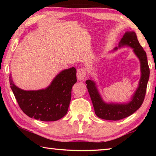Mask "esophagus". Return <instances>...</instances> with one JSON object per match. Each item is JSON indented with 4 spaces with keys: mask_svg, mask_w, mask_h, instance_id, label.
I'll return each mask as SVG.
<instances>
[{
    "mask_svg": "<svg viewBox=\"0 0 156 156\" xmlns=\"http://www.w3.org/2000/svg\"><path fill=\"white\" fill-rule=\"evenodd\" d=\"M86 76V69L84 67L79 68L77 71V78L79 80H83Z\"/></svg>",
    "mask_w": 156,
    "mask_h": 156,
    "instance_id": "esophagus-1",
    "label": "esophagus"
}]
</instances>
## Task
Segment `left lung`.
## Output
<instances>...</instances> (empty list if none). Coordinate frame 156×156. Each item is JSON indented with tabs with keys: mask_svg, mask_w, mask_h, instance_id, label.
I'll list each match as a JSON object with an SVG mask.
<instances>
[{
	"mask_svg": "<svg viewBox=\"0 0 156 156\" xmlns=\"http://www.w3.org/2000/svg\"><path fill=\"white\" fill-rule=\"evenodd\" d=\"M123 45H128L133 48V51L138 57L141 65L142 74L139 87L131 102L125 105L105 103L100 96L94 82L91 80H86L87 88L91 97L95 113L98 117L104 120H119L133 114L141 107L146 95L150 73L146 52L139 43L136 34L133 31L126 32L123 36L119 47Z\"/></svg>",
	"mask_w": 156,
	"mask_h": 156,
	"instance_id": "left-lung-1",
	"label": "left lung"
}]
</instances>
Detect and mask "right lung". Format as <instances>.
I'll list each match as a JSON object with an SVG mask.
<instances>
[{
    "label": "right lung",
    "instance_id": "obj_1",
    "mask_svg": "<svg viewBox=\"0 0 156 156\" xmlns=\"http://www.w3.org/2000/svg\"><path fill=\"white\" fill-rule=\"evenodd\" d=\"M10 87L21 110L30 118L45 122L56 121L67 114L72 88L77 79L74 67L60 72L45 89L24 91L9 77Z\"/></svg>",
    "mask_w": 156,
    "mask_h": 156
}]
</instances>
